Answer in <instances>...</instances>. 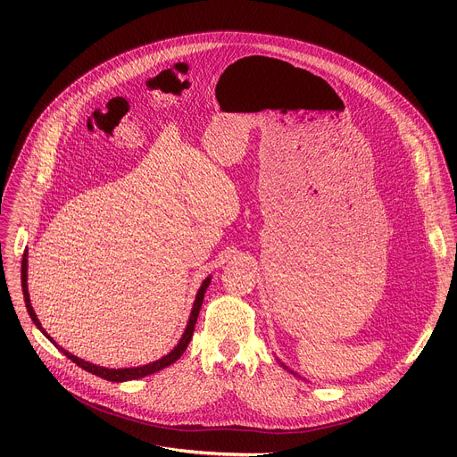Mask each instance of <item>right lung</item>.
Masks as SVG:
<instances>
[{"instance_id": "1", "label": "right lung", "mask_w": 457, "mask_h": 457, "mask_svg": "<svg viewBox=\"0 0 457 457\" xmlns=\"http://www.w3.org/2000/svg\"><path fill=\"white\" fill-rule=\"evenodd\" d=\"M210 280L212 278H206L204 282H203V286H201V289H199V293H197V298H195V303H193V311H191V314H189V321H187V328H186V331H184V335H182V338H180V342L177 344V347L170 353V354H166L164 358H161V360H157V361H154V363H148V365H143V367H134V369H104V367H99V365H94V363H88V361H85V360H81V358H78V356H74V354H71V353H67L64 349H61L46 333H45V329L41 328V323H39V320H37V316H36V312H34V309H32V305H30V296H29V287H27V251H25V254H23V260H21V287H23V296H25V305H27V311H29V314H30V318H32V321L36 323V328L61 351V353H64V356L67 358H71L76 365H79L81 369H85V370H88V372H92V374H96V376H99V378H103V379H108V381H128V379H139V378H145V376H148V374H154V372H157V370H161V369H164V367H168V365H171V363H175L179 358H180V354L186 351V347H187V344H189V340H191V337H193V331H195V323H197V318H199V311H201V305H203V300H204V293H206V289H208V286H210Z\"/></svg>"}]
</instances>
